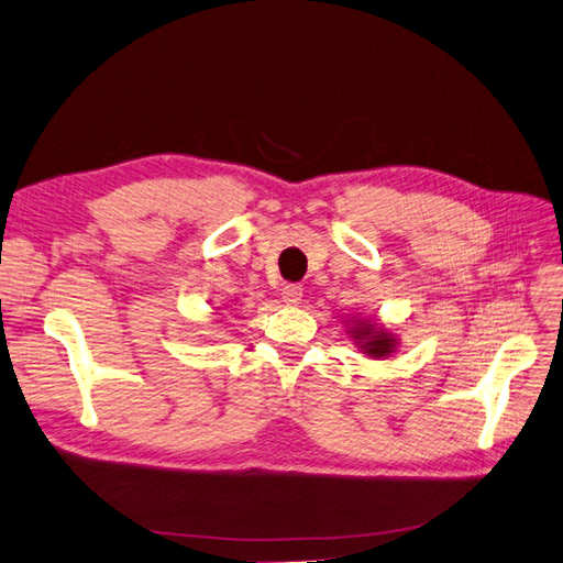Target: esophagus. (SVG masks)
<instances>
[{
  "mask_svg": "<svg viewBox=\"0 0 563 563\" xmlns=\"http://www.w3.org/2000/svg\"><path fill=\"white\" fill-rule=\"evenodd\" d=\"M282 298L286 305H298L302 298V286L300 284H286L282 288Z\"/></svg>",
  "mask_w": 563,
  "mask_h": 563,
  "instance_id": "esophagus-1",
  "label": "esophagus"
}]
</instances>
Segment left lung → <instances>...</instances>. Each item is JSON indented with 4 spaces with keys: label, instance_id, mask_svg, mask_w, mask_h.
Segmentation results:
<instances>
[{
    "label": "left lung",
    "instance_id": "8db88e82",
    "mask_svg": "<svg viewBox=\"0 0 563 563\" xmlns=\"http://www.w3.org/2000/svg\"><path fill=\"white\" fill-rule=\"evenodd\" d=\"M356 340H360V347L371 356H385L395 350L397 340L391 338L385 329H378L376 323H360V329H354Z\"/></svg>",
    "mask_w": 563,
    "mask_h": 563
}]
</instances>
